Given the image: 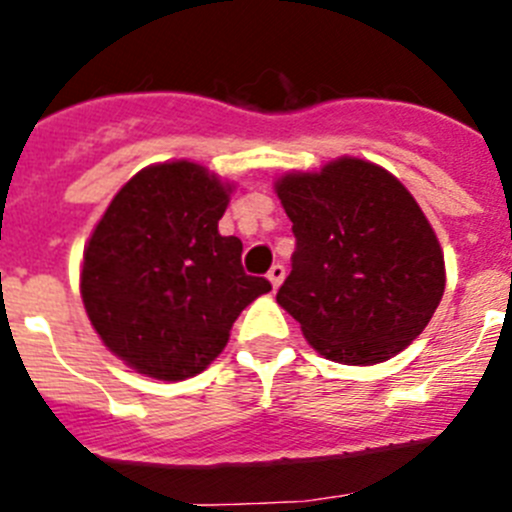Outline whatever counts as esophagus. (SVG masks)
<instances>
[{"mask_svg":"<svg viewBox=\"0 0 512 512\" xmlns=\"http://www.w3.org/2000/svg\"><path fill=\"white\" fill-rule=\"evenodd\" d=\"M284 274H287V269H284L282 264H274V266H271L269 274H266V277H269V282H271V287L279 289V284L284 282Z\"/></svg>","mask_w":512,"mask_h":512,"instance_id":"34e87169","label":"esophagus"}]
</instances>
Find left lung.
<instances>
[{
    "label": "left lung",
    "instance_id": "obj_1",
    "mask_svg": "<svg viewBox=\"0 0 512 512\" xmlns=\"http://www.w3.org/2000/svg\"><path fill=\"white\" fill-rule=\"evenodd\" d=\"M292 271L277 302L338 364H379L413 343L446 287L443 253L413 194L379 166L338 158L277 182Z\"/></svg>",
    "mask_w": 512,
    "mask_h": 512
}]
</instances>
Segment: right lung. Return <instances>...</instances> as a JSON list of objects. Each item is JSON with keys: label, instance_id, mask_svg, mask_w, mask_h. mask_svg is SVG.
I'll list each match as a JSON object with an SVG mask.
<instances>
[{"label": "right lung", "instance_id": "add662e5", "mask_svg": "<svg viewBox=\"0 0 512 512\" xmlns=\"http://www.w3.org/2000/svg\"><path fill=\"white\" fill-rule=\"evenodd\" d=\"M228 189L189 161L135 174L94 228L81 297L94 330L148 377L187 379L225 348L243 307L271 289L243 271V243L220 235Z\"/></svg>", "mask_w": 512, "mask_h": 512}]
</instances>
